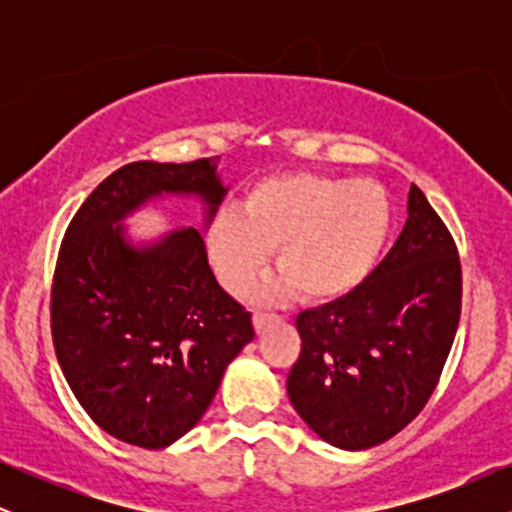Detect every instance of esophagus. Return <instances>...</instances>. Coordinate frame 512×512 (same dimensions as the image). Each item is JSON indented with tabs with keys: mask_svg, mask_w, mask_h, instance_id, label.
<instances>
[{
	"mask_svg": "<svg viewBox=\"0 0 512 512\" xmlns=\"http://www.w3.org/2000/svg\"><path fill=\"white\" fill-rule=\"evenodd\" d=\"M252 322H255V330L262 332L264 327H269V325H272V322H279V315H274V313H255V315H252Z\"/></svg>",
	"mask_w": 512,
	"mask_h": 512,
	"instance_id": "esophagus-1",
	"label": "esophagus"
}]
</instances>
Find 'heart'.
<instances>
[{"instance_id":"1","label":"heart","mask_w":512,"mask_h":512,"mask_svg":"<svg viewBox=\"0 0 512 512\" xmlns=\"http://www.w3.org/2000/svg\"><path fill=\"white\" fill-rule=\"evenodd\" d=\"M392 233V204L378 182L284 173L245 192L207 233L209 260L228 291L243 296L276 250L281 276L269 293L332 303L375 272Z\"/></svg>"}]
</instances>
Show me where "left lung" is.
<instances>
[{
    "label": "left lung",
    "instance_id": "obj_1",
    "mask_svg": "<svg viewBox=\"0 0 512 512\" xmlns=\"http://www.w3.org/2000/svg\"><path fill=\"white\" fill-rule=\"evenodd\" d=\"M462 310L457 245L416 185L397 243L363 286L296 317L286 390L327 443L366 450L409 426L436 390Z\"/></svg>",
    "mask_w": 512,
    "mask_h": 512
}]
</instances>
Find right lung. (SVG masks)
Instances as JSON below:
<instances>
[{
    "mask_svg": "<svg viewBox=\"0 0 512 512\" xmlns=\"http://www.w3.org/2000/svg\"><path fill=\"white\" fill-rule=\"evenodd\" d=\"M161 192L199 195L211 219L226 187L209 158L117 168L69 221L50 291L52 344L74 397L105 433L146 450L202 419L223 370L255 337L197 228L137 250L115 226Z\"/></svg>",
    "mask_w": 512,
    "mask_h": 512,
    "instance_id": "add662e5",
    "label": "right lung"
}]
</instances>
